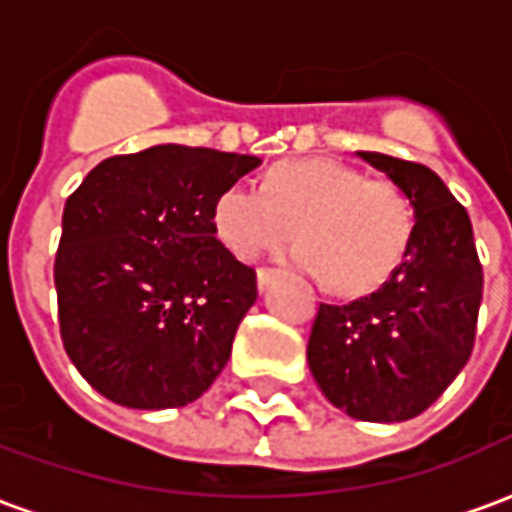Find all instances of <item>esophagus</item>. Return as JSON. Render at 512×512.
Returning a JSON list of instances; mask_svg holds the SVG:
<instances>
[{
  "label": "esophagus",
  "mask_w": 512,
  "mask_h": 512,
  "mask_svg": "<svg viewBox=\"0 0 512 512\" xmlns=\"http://www.w3.org/2000/svg\"><path fill=\"white\" fill-rule=\"evenodd\" d=\"M279 271L277 268H257V288L266 290L271 285V279H277Z\"/></svg>",
  "instance_id": "34e87169"
}]
</instances>
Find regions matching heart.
<instances>
[{
  "label": "heart",
  "mask_w": 512,
  "mask_h": 512,
  "mask_svg": "<svg viewBox=\"0 0 512 512\" xmlns=\"http://www.w3.org/2000/svg\"><path fill=\"white\" fill-rule=\"evenodd\" d=\"M414 224V205L397 183L329 158L282 161L263 189L233 183L213 202V233L233 255L252 260L296 227L290 260L340 293H365L392 277Z\"/></svg>",
  "instance_id": "obj_1"
}]
</instances>
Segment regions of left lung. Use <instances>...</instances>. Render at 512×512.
I'll list each match as a JSON object with an SVG mask.
<instances>
[{
  "label": "left lung",
  "instance_id": "obj_1",
  "mask_svg": "<svg viewBox=\"0 0 512 512\" xmlns=\"http://www.w3.org/2000/svg\"><path fill=\"white\" fill-rule=\"evenodd\" d=\"M406 191L417 213L403 263L348 304H321L307 362L329 403L365 422L422 414L469 362L483 301V266L469 213L417 161L365 153Z\"/></svg>",
  "mask_w": 512,
  "mask_h": 512
}]
</instances>
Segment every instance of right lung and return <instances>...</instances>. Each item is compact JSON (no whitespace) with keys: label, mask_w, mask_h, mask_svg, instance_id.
<instances>
[{"label":"right lung","mask_w":512,"mask_h":512,"mask_svg":"<svg viewBox=\"0 0 512 512\" xmlns=\"http://www.w3.org/2000/svg\"><path fill=\"white\" fill-rule=\"evenodd\" d=\"M257 164L156 145L106 158L68 197L54 257L62 345L112 403L186 406L224 370L257 277L213 233V202Z\"/></svg>","instance_id":"1"}]
</instances>
